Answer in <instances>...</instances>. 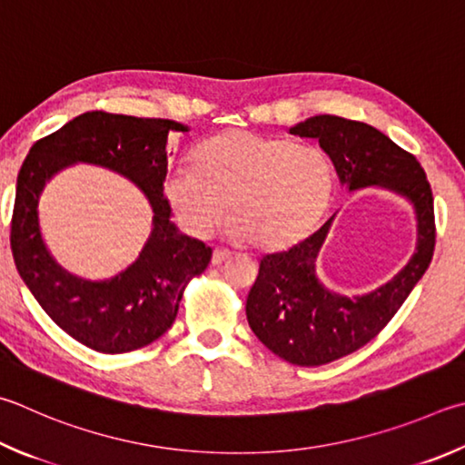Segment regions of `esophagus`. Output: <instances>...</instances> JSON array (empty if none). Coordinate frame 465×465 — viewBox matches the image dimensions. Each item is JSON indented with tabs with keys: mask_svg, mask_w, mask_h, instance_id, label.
<instances>
[{
	"mask_svg": "<svg viewBox=\"0 0 465 465\" xmlns=\"http://www.w3.org/2000/svg\"><path fill=\"white\" fill-rule=\"evenodd\" d=\"M232 258V252H227V250H213V256H211V264L213 266H219V264H223L225 260H230Z\"/></svg>",
	"mask_w": 465,
	"mask_h": 465,
	"instance_id": "esophagus-1",
	"label": "esophagus"
}]
</instances>
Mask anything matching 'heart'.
<instances>
[{
	"instance_id": "1",
	"label": "heart",
	"mask_w": 465,
	"mask_h": 465,
	"mask_svg": "<svg viewBox=\"0 0 465 465\" xmlns=\"http://www.w3.org/2000/svg\"><path fill=\"white\" fill-rule=\"evenodd\" d=\"M163 191L193 238H209L230 211V238L272 250L305 238L323 217L333 168L319 148L232 130L207 140L195 152V166L171 168Z\"/></svg>"
}]
</instances>
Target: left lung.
I'll return each mask as SVG.
<instances>
[{
  "label": "left lung",
  "mask_w": 465,
  "mask_h": 465,
  "mask_svg": "<svg viewBox=\"0 0 465 465\" xmlns=\"http://www.w3.org/2000/svg\"><path fill=\"white\" fill-rule=\"evenodd\" d=\"M292 136L315 138L350 191L382 187L409 201L417 217V248L399 274L360 297L329 291L315 260L333 217L289 250L264 254L246 315L252 331L294 366H323L360 350L382 331L431 264L435 215L431 184L419 160L380 130L340 115H313Z\"/></svg>",
  "instance_id": "8db88e82"
}]
</instances>
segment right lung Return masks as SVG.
I'll list each match as a JSON object with an SVG mask.
<instances>
[{"label": "right lung", "mask_w": 465, "mask_h": 465, "mask_svg": "<svg viewBox=\"0 0 465 465\" xmlns=\"http://www.w3.org/2000/svg\"><path fill=\"white\" fill-rule=\"evenodd\" d=\"M171 132L189 128L156 117L87 112L38 140L18 173L10 235L15 268L46 315L101 353H125L158 340L173 325L184 286L211 262V248L171 222L163 191ZM77 162L125 175L153 207V232L141 256L107 282L71 275L49 256L39 233L41 191L56 172Z\"/></svg>", "instance_id": "add662e5"}]
</instances>
